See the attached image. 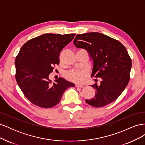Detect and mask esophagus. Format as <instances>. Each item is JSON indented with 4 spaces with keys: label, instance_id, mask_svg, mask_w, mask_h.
Wrapping results in <instances>:
<instances>
[{
    "label": "esophagus",
    "instance_id": "obj_1",
    "mask_svg": "<svg viewBox=\"0 0 145 145\" xmlns=\"http://www.w3.org/2000/svg\"><path fill=\"white\" fill-rule=\"evenodd\" d=\"M76 87L83 88V85H81V84H77V83H76Z\"/></svg>",
    "mask_w": 145,
    "mask_h": 145
}]
</instances>
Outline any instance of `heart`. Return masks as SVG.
<instances>
[{
	"label": "heart",
	"mask_w": 145,
	"mask_h": 145,
	"mask_svg": "<svg viewBox=\"0 0 145 145\" xmlns=\"http://www.w3.org/2000/svg\"><path fill=\"white\" fill-rule=\"evenodd\" d=\"M87 76V71L85 69H76L69 72L67 74L68 79L74 82L80 83L84 82Z\"/></svg>",
	"instance_id": "heart-1"
}]
</instances>
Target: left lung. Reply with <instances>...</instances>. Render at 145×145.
<instances>
[{"label": "left lung", "mask_w": 145, "mask_h": 145, "mask_svg": "<svg viewBox=\"0 0 145 145\" xmlns=\"http://www.w3.org/2000/svg\"><path fill=\"white\" fill-rule=\"evenodd\" d=\"M74 45L88 52L93 60L91 77L102 79L99 85L91 86L95 94L86 102L99 108L115 101L129 81L132 62L126 48L119 41L97 32L77 34Z\"/></svg>", "instance_id": "left-lung-1"}]
</instances>
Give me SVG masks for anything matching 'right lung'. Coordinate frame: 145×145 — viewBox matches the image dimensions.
<instances>
[{
  "instance_id": "obj_1",
  "label": "right lung",
  "mask_w": 145,
  "mask_h": 145,
  "mask_svg": "<svg viewBox=\"0 0 145 145\" xmlns=\"http://www.w3.org/2000/svg\"><path fill=\"white\" fill-rule=\"evenodd\" d=\"M76 34H45L33 38L22 46L15 60L16 79L24 95L35 105L51 108L59 103L65 90L75 86L60 77L52 83L49 74L59 64L63 48Z\"/></svg>"
}]
</instances>
